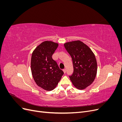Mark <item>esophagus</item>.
<instances>
[{"label":"esophagus","instance_id":"34e87169","mask_svg":"<svg viewBox=\"0 0 122 122\" xmlns=\"http://www.w3.org/2000/svg\"><path fill=\"white\" fill-rule=\"evenodd\" d=\"M63 71H64V73H66V71H67V70H66V69H64L63 70Z\"/></svg>","mask_w":122,"mask_h":122}]
</instances>
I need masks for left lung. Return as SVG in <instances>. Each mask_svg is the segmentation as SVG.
Returning a JSON list of instances; mask_svg holds the SVG:
<instances>
[{"label": "left lung", "instance_id": "8db88e82", "mask_svg": "<svg viewBox=\"0 0 122 122\" xmlns=\"http://www.w3.org/2000/svg\"><path fill=\"white\" fill-rule=\"evenodd\" d=\"M64 46L73 61L74 71L70 79L77 89L83 90L93 82L96 76L95 55L89 47L79 40L66 43Z\"/></svg>", "mask_w": 122, "mask_h": 122}]
</instances>
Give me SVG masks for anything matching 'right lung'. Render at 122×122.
Returning <instances> with one entry per match:
<instances>
[{"label":"right lung","instance_id":"add662e5","mask_svg":"<svg viewBox=\"0 0 122 122\" xmlns=\"http://www.w3.org/2000/svg\"><path fill=\"white\" fill-rule=\"evenodd\" d=\"M58 46L57 43L46 41L41 43L32 52L31 71L36 84L48 91L56 87L64 72L52 56Z\"/></svg>","mask_w":122,"mask_h":122}]
</instances>
